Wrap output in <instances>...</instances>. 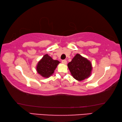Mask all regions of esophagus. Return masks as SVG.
I'll return each mask as SVG.
<instances>
[{
	"instance_id": "esophagus-1",
	"label": "esophagus",
	"mask_w": 122,
	"mask_h": 122,
	"mask_svg": "<svg viewBox=\"0 0 122 122\" xmlns=\"http://www.w3.org/2000/svg\"><path fill=\"white\" fill-rule=\"evenodd\" d=\"M62 63L65 64V65H66V64H67V61H66V60H63L62 61Z\"/></svg>"
}]
</instances>
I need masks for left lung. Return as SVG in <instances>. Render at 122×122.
<instances>
[{"instance_id": "obj_1", "label": "left lung", "mask_w": 122, "mask_h": 122, "mask_svg": "<svg viewBox=\"0 0 122 122\" xmlns=\"http://www.w3.org/2000/svg\"><path fill=\"white\" fill-rule=\"evenodd\" d=\"M68 67L73 77L79 81L89 77L92 68L91 62L79 54L68 63Z\"/></svg>"}]
</instances>
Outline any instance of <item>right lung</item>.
Wrapping results in <instances>:
<instances>
[{
    "mask_svg": "<svg viewBox=\"0 0 122 122\" xmlns=\"http://www.w3.org/2000/svg\"><path fill=\"white\" fill-rule=\"evenodd\" d=\"M59 63V61L54 60L48 54H45L39 61L36 66V71L42 77H49L54 73Z\"/></svg>",
    "mask_w": 122,
    "mask_h": 122,
    "instance_id": "1",
    "label": "right lung"
}]
</instances>
